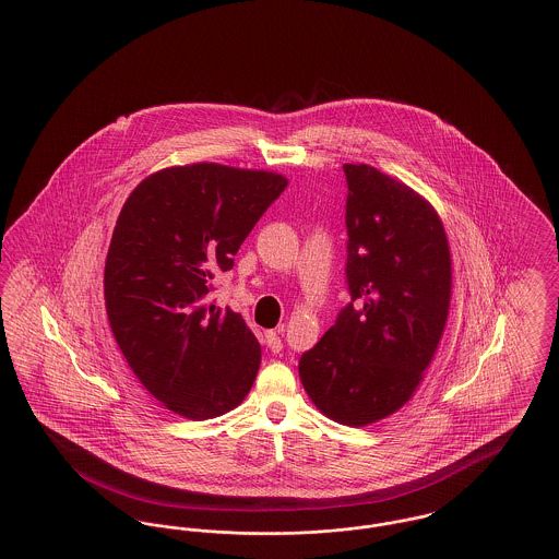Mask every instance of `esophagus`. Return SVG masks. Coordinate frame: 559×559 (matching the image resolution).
<instances>
[{"instance_id": "obj_1", "label": "esophagus", "mask_w": 559, "mask_h": 559, "mask_svg": "<svg viewBox=\"0 0 559 559\" xmlns=\"http://www.w3.org/2000/svg\"><path fill=\"white\" fill-rule=\"evenodd\" d=\"M265 346L272 350V353H281L283 350V340L276 331H265Z\"/></svg>"}]
</instances>
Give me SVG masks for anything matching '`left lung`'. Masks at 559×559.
<instances>
[{"mask_svg":"<svg viewBox=\"0 0 559 559\" xmlns=\"http://www.w3.org/2000/svg\"><path fill=\"white\" fill-rule=\"evenodd\" d=\"M350 304L299 359V378L331 420L367 427L401 409L450 314L452 255L427 198L369 165H344Z\"/></svg>","mask_w":559,"mask_h":559,"instance_id":"obj_1","label":"left lung"}]
</instances>
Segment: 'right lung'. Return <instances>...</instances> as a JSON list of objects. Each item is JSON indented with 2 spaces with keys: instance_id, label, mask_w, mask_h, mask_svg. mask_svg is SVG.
<instances>
[{
  "instance_id": "add662e5",
  "label": "right lung",
  "mask_w": 559,
  "mask_h": 559,
  "mask_svg": "<svg viewBox=\"0 0 559 559\" xmlns=\"http://www.w3.org/2000/svg\"><path fill=\"white\" fill-rule=\"evenodd\" d=\"M287 183L272 170L168 166L120 211L103 274L109 328L145 391L183 418L222 416L255 382L258 337L209 292Z\"/></svg>"
}]
</instances>
